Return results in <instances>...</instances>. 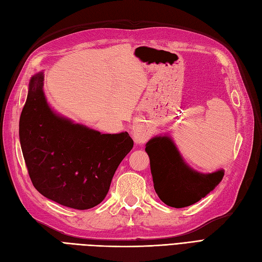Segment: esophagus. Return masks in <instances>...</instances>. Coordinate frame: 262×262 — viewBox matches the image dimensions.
<instances>
[{
  "mask_svg": "<svg viewBox=\"0 0 262 262\" xmlns=\"http://www.w3.org/2000/svg\"><path fill=\"white\" fill-rule=\"evenodd\" d=\"M133 136H134V139H135L136 143H144L147 139H148V135H147V133L145 130H143L142 128L134 130Z\"/></svg>",
  "mask_w": 262,
  "mask_h": 262,
  "instance_id": "1",
  "label": "esophagus"
}]
</instances>
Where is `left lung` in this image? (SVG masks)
Here are the masks:
<instances>
[{
    "label": "left lung",
    "instance_id": "1",
    "mask_svg": "<svg viewBox=\"0 0 262 262\" xmlns=\"http://www.w3.org/2000/svg\"><path fill=\"white\" fill-rule=\"evenodd\" d=\"M145 150L150 160L154 188L167 206L184 208L197 203L213 190L225 175L224 169L211 173L191 169L168 136L151 138Z\"/></svg>",
    "mask_w": 262,
    "mask_h": 262
}]
</instances>
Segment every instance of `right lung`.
<instances>
[{"label":"right lung","mask_w":262,"mask_h":262,"mask_svg":"<svg viewBox=\"0 0 262 262\" xmlns=\"http://www.w3.org/2000/svg\"><path fill=\"white\" fill-rule=\"evenodd\" d=\"M43 72L32 76L19 117V143L36 190L74 209L102 203L134 142L128 133L102 134L58 115L46 100Z\"/></svg>","instance_id":"add662e5"}]
</instances>
